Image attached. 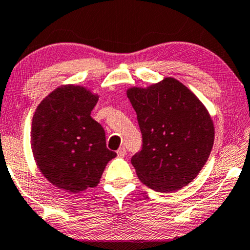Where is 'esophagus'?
<instances>
[{
  "instance_id": "esophagus-1",
  "label": "esophagus",
  "mask_w": 250,
  "mask_h": 250,
  "mask_svg": "<svg viewBox=\"0 0 250 250\" xmlns=\"http://www.w3.org/2000/svg\"><path fill=\"white\" fill-rule=\"evenodd\" d=\"M125 152H126V150H125V147H120V148L117 150V154H118L119 157H125Z\"/></svg>"
}]
</instances>
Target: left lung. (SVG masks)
<instances>
[{"instance_id": "1", "label": "left lung", "mask_w": 250, "mask_h": 250, "mask_svg": "<svg viewBox=\"0 0 250 250\" xmlns=\"http://www.w3.org/2000/svg\"><path fill=\"white\" fill-rule=\"evenodd\" d=\"M137 113L142 149L131 157L140 181L161 192L177 191L205 165L214 143L208 112L185 85L165 78L126 91Z\"/></svg>"}]
</instances>
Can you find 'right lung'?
Instances as JSON below:
<instances>
[{
  "instance_id": "obj_1",
  "label": "right lung",
  "mask_w": 250,
  "mask_h": 250,
  "mask_svg": "<svg viewBox=\"0 0 250 250\" xmlns=\"http://www.w3.org/2000/svg\"><path fill=\"white\" fill-rule=\"evenodd\" d=\"M96 95L80 86L56 88L38 105L31 122V149L42 174L60 189L96 187L117 153L106 147L104 128L90 117Z\"/></svg>"
}]
</instances>
